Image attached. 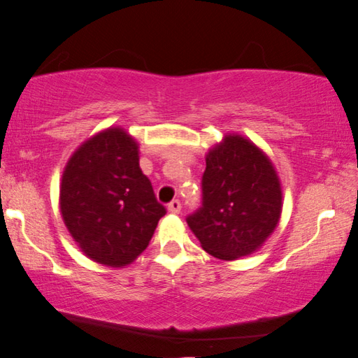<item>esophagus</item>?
Returning <instances> with one entry per match:
<instances>
[{
	"label": "esophagus",
	"instance_id": "1",
	"mask_svg": "<svg viewBox=\"0 0 358 358\" xmlns=\"http://www.w3.org/2000/svg\"><path fill=\"white\" fill-rule=\"evenodd\" d=\"M180 207H182V205H180L179 200H173V202L168 203V210L171 213H179Z\"/></svg>",
	"mask_w": 358,
	"mask_h": 358
}]
</instances>
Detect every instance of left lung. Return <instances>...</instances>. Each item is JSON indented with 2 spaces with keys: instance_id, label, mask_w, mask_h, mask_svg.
I'll use <instances>...</instances> for the list:
<instances>
[{
  "instance_id": "1",
  "label": "left lung",
  "mask_w": 358,
  "mask_h": 358,
  "mask_svg": "<svg viewBox=\"0 0 358 358\" xmlns=\"http://www.w3.org/2000/svg\"><path fill=\"white\" fill-rule=\"evenodd\" d=\"M202 207L187 224L203 251L223 261L257 251L282 213V187L272 161L251 140L229 134L205 158Z\"/></svg>"
}]
</instances>
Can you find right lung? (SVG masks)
<instances>
[{
    "mask_svg": "<svg viewBox=\"0 0 358 358\" xmlns=\"http://www.w3.org/2000/svg\"><path fill=\"white\" fill-rule=\"evenodd\" d=\"M138 161V143L110 127L85 141L63 171V222L81 251L104 266L134 262L166 213Z\"/></svg>",
    "mask_w": 358,
    "mask_h": 358,
    "instance_id": "add662e5",
    "label": "right lung"
}]
</instances>
